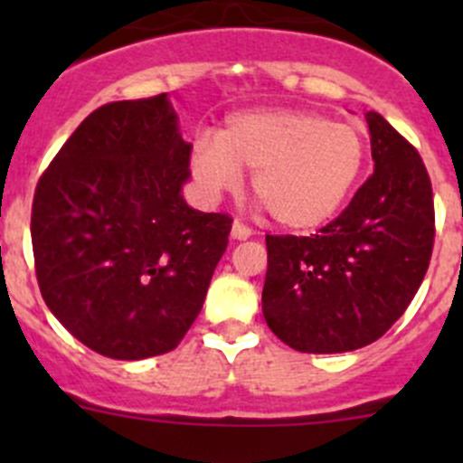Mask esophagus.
I'll return each mask as SVG.
<instances>
[{"label":"esophagus","instance_id":"esophagus-1","mask_svg":"<svg viewBox=\"0 0 463 463\" xmlns=\"http://www.w3.org/2000/svg\"><path fill=\"white\" fill-rule=\"evenodd\" d=\"M231 235H232V240H249V237L253 235V231H250V228L246 226V223L235 222V223H232Z\"/></svg>","mask_w":463,"mask_h":463}]
</instances>
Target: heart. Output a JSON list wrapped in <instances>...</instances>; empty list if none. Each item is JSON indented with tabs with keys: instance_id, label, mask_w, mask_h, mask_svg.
Masks as SVG:
<instances>
[{
	"instance_id": "heart-1",
	"label": "heart",
	"mask_w": 463,
	"mask_h": 463,
	"mask_svg": "<svg viewBox=\"0 0 463 463\" xmlns=\"http://www.w3.org/2000/svg\"><path fill=\"white\" fill-rule=\"evenodd\" d=\"M365 141L354 125L309 109H255L228 116L214 141L190 154L208 197L237 188L253 172V197L284 231H316L338 214L365 167Z\"/></svg>"
}]
</instances>
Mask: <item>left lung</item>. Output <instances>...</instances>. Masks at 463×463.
I'll return each instance as SVG.
<instances>
[{
  "instance_id": "left-lung-1",
  "label": "left lung",
  "mask_w": 463,
  "mask_h": 463,
  "mask_svg": "<svg viewBox=\"0 0 463 463\" xmlns=\"http://www.w3.org/2000/svg\"><path fill=\"white\" fill-rule=\"evenodd\" d=\"M374 175L318 235H266L261 311L288 347L354 352L403 316L430 264L434 202L426 165L381 114H367Z\"/></svg>"
}]
</instances>
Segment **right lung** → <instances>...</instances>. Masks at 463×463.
I'll return each instance as SVG.
<instances>
[{
    "instance_id": "right-lung-1",
    "label": "right lung",
    "mask_w": 463,
    "mask_h": 463,
    "mask_svg": "<svg viewBox=\"0 0 463 463\" xmlns=\"http://www.w3.org/2000/svg\"><path fill=\"white\" fill-rule=\"evenodd\" d=\"M190 152L167 93L118 100L91 111L37 181L42 298L102 356L172 352L202 311L232 219L185 203Z\"/></svg>"
}]
</instances>
